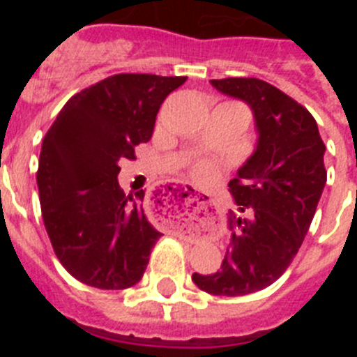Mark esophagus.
<instances>
[{
    "label": "esophagus",
    "mask_w": 357,
    "mask_h": 357,
    "mask_svg": "<svg viewBox=\"0 0 357 357\" xmlns=\"http://www.w3.org/2000/svg\"><path fill=\"white\" fill-rule=\"evenodd\" d=\"M175 188L181 189V193H182V189H184V191H189V189L185 188V185H175ZM189 200L197 202V204H207L206 200H209V198L204 197V195H200V193H197V191H191V195H189Z\"/></svg>",
    "instance_id": "esophagus-1"
}]
</instances>
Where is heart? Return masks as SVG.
I'll return each mask as SVG.
<instances>
[{"instance_id": "heart-1", "label": "heart", "mask_w": 357, "mask_h": 357, "mask_svg": "<svg viewBox=\"0 0 357 357\" xmlns=\"http://www.w3.org/2000/svg\"><path fill=\"white\" fill-rule=\"evenodd\" d=\"M193 175L202 182L211 181V178H214V175H216V164H214L213 160L206 159L197 160V162L193 164Z\"/></svg>"}]
</instances>
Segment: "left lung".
<instances>
[{"label":"left lung","mask_w":357,"mask_h":357,"mask_svg":"<svg viewBox=\"0 0 357 357\" xmlns=\"http://www.w3.org/2000/svg\"><path fill=\"white\" fill-rule=\"evenodd\" d=\"M211 84L250 107L257 146L229 182L245 216L230 213L225 259L211 275L193 273V282L211 295H248L273 284L301 248L327 182L326 144L309 110L272 84L259 78Z\"/></svg>","instance_id":"obj_1"}]
</instances>
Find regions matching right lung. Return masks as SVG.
Here are the masks:
<instances>
[{
	"label": "right lung",
	"mask_w": 357,
	"mask_h": 357,
	"mask_svg": "<svg viewBox=\"0 0 357 357\" xmlns=\"http://www.w3.org/2000/svg\"><path fill=\"white\" fill-rule=\"evenodd\" d=\"M185 77L123 73L80 91L44 135L40 211L62 266L100 289L137 284L160 232L148 222L144 191L119 188V160L150 141L157 112Z\"/></svg>",
	"instance_id": "add662e5"
}]
</instances>
